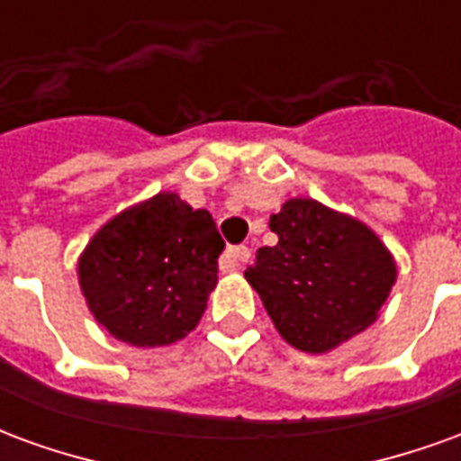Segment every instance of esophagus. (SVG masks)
<instances>
[{"instance_id":"obj_1","label":"esophagus","mask_w":461,"mask_h":461,"mask_svg":"<svg viewBox=\"0 0 461 461\" xmlns=\"http://www.w3.org/2000/svg\"><path fill=\"white\" fill-rule=\"evenodd\" d=\"M251 249L249 247H230V249L221 254L220 259V269L221 271H237L244 264V261H249Z\"/></svg>"}]
</instances>
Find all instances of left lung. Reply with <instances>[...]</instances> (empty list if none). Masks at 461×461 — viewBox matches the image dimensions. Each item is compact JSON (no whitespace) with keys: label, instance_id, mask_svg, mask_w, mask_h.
<instances>
[{"label":"left lung","instance_id":"obj_1","mask_svg":"<svg viewBox=\"0 0 461 461\" xmlns=\"http://www.w3.org/2000/svg\"><path fill=\"white\" fill-rule=\"evenodd\" d=\"M269 227L276 247H261L244 276L281 339L319 356L375 323L397 279L375 231L311 197L284 202Z\"/></svg>","mask_w":461,"mask_h":461}]
</instances>
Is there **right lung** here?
Instances as JSON below:
<instances>
[{"mask_svg":"<svg viewBox=\"0 0 461 461\" xmlns=\"http://www.w3.org/2000/svg\"><path fill=\"white\" fill-rule=\"evenodd\" d=\"M221 249L210 212L158 192L95 231L78 257V284L113 339L170 346L197 329L217 286Z\"/></svg>","mask_w":461,"mask_h":461,"instance_id":"add662e5","label":"right lung"}]
</instances>
